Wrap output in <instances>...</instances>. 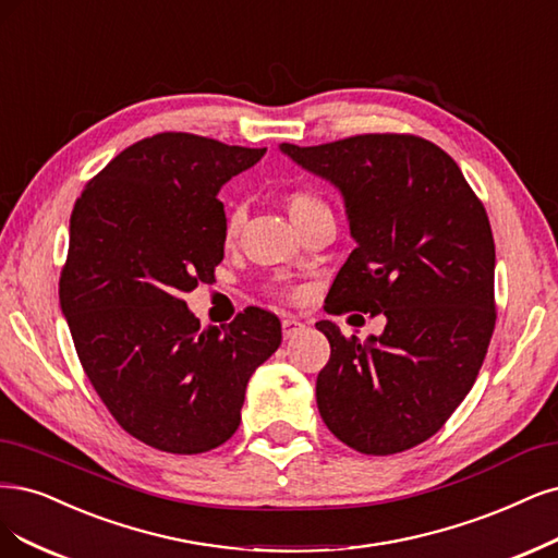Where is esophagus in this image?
I'll return each instance as SVG.
<instances>
[{
	"instance_id": "obj_1",
	"label": "esophagus",
	"mask_w": 558,
	"mask_h": 558,
	"mask_svg": "<svg viewBox=\"0 0 558 558\" xmlns=\"http://www.w3.org/2000/svg\"><path fill=\"white\" fill-rule=\"evenodd\" d=\"M281 330H283V339H293L298 332L304 330V323L298 320L295 316H286L281 320Z\"/></svg>"
}]
</instances>
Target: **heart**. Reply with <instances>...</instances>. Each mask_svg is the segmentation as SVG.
Masks as SVG:
<instances>
[{"label":"heart","instance_id":"heart-1","mask_svg":"<svg viewBox=\"0 0 558 558\" xmlns=\"http://www.w3.org/2000/svg\"><path fill=\"white\" fill-rule=\"evenodd\" d=\"M286 209L298 228L310 226L318 219H332L330 205L325 203V198H320L316 191H310V189H298V191H293V194H288ZM244 221H246V209L242 205L230 207L228 219H226V240L228 242L238 240V235L242 233Z\"/></svg>","mask_w":558,"mask_h":558}]
</instances>
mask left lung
I'll return each instance as SVG.
<instances>
[{
	"label": "left lung",
	"mask_w": 558,
	"mask_h": 558,
	"mask_svg": "<svg viewBox=\"0 0 558 558\" xmlns=\"http://www.w3.org/2000/svg\"><path fill=\"white\" fill-rule=\"evenodd\" d=\"M279 151L343 201L355 248L328 293L332 312L386 316L364 341L316 323L330 341L318 413L357 452L409 450L446 425L487 355L496 252L485 207L446 151L417 136Z\"/></svg>",
	"instance_id": "1"
}]
</instances>
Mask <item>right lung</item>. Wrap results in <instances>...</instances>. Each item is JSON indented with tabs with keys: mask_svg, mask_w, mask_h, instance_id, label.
Instances as JSON below:
<instances>
[{
	"mask_svg": "<svg viewBox=\"0 0 558 558\" xmlns=\"http://www.w3.org/2000/svg\"><path fill=\"white\" fill-rule=\"evenodd\" d=\"M263 149L191 133L126 147L75 201L60 306L96 395L143 444L198 454L235 434L246 383L281 343L275 314L248 306L228 328L182 293L223 260L221 186Z\"/></svg>",
	"mask_w": 558,
	"mask_h": 558,
	"instance_id": "right-lung-1",
	"label": "right lung"
}]
</instances>
